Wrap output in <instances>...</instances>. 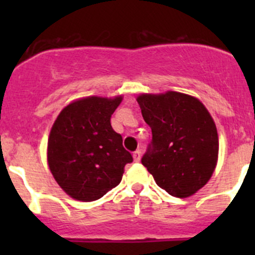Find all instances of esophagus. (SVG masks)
<instances>
[{"label": "esophagus", "instance_id": "34e87169", "mask_svg": "<svg viewBox=\"0 0 255 255\" xmlns=\"http://www.w3.org/2000/svg\"><path fill=\"white\" fill-rule=\"evenodd\" d=\"M140 156H142V151L139 150V149H137V150L133 153V159H134V161H139L140 160Z\"/></svg>", "mask_w": 255, "mask_h": 255}]
</instances>
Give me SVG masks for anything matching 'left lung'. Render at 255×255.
I'll return each instance as SVG.
<instances>
[{
    "mask_svg": "<svg viewBox=\"0 0 255 255\" xmlns=\"http://www.w3.org/2000/svg\"><path fill=\"white\" fill-rule=\"evenodd\" d=\"M137 101L153 135L142 164L171 196H191L210 180L217 164L212 117L199 100L175 91L143 94Z\"/></svg>",
    "mask_w": 255,
    "mask_h": 255,
    "instance_id": "obj_1",
    "label": "left lung"
}]
</instances>
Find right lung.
Listing matches in <instances>:
<instances>
[{
    "instance_id": "obj_1",
    "label": "right lung",
    "mask_w": 255,
    "mask_h": 255,
    "mask_svg": "<svg viewBox=\"0 0 255 255\" xmlns=\"http://www.w3.org/2000/svg\"><path fill=\"white\" fill-rule=\"evenodd\" d=\"M122 97H86L66 106L48 139V164L59 186L79 201L101 199L122 180L132 163L111 116Z\"/></svg>"
}]
</instances>
